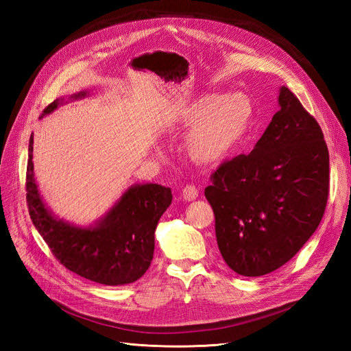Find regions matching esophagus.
<instances>
[{"mask_svg":"<svg viewBox=\"0 0 351 351\" xmlns=\"http://www.w3.org/2000/svg\"><path fill=\"white\" fill-rule=\"evenodd\" d=\"M181 196L185 200H195L199 196V190L195 187V185L189 184V185H185V187L182 189Z\"/></svg>","mask_w":351,"mask_h":351,"instance_id":"esophagus-1","label":"esophagus"}]
</instances>
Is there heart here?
Returning <instances> with one entry per match:
<instances>
[{
	"label": "heart",
	"mask_w": 351,
	"mask_h": 351,
	"mask_svg": "<svg viewBox=\"0 0 351 351\" xmlns=\"http://www.w3.org/2000/svg\"><path fill=\"white\" fill-rule=\"evenodd\" d=\"M252 119L247 96L210 93L185 108L182 123L191 126L185 151L199 164H217L232 154L244 137Z\"/></svg>",
	"instance_id": "1"
}]
</instances>
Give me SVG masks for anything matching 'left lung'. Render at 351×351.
Here are the masks:
<instances>
[{"label": "left lung", "mask_w": 351, "mask_h": 351, "mask_svg": "<svg viewBox=\"0 0 351 351\" xmlns=\"http://www.w3.org/2000/svg\"><path fill=\"white\" fill-rule=\"evenodd\" d=\"M279 106L253 151L221 162L205 189L223 259L250 278L278 270L303 247L329 196L322 128L288 87Z\"/></svg>", "instance_id": "left-lung-1"}]
</instances>
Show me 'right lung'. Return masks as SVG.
Listing matches in <instances>:
<instances>
[{"mask_svg": "<svg viewBox=\"0 0 351 351\" xmlns=\"http://www.w3.org/2000/svg\"><path fill=\"white\" fill-rule=\"evenodd\" d=\"M86 92L71 96L84 98ZM56 99L42 116L54 111ZM27 205L29 217L52 255L84 279L102 285H125L140 279L154 258L155 228L171 204V190L158 184L134 185L123 193L98 225L77 228L57 220L42 202L33 173V136L28 145Z\"/></svg>", "mask_w": 351, "mask_h": 351, "instance_id": "add662e5", "label": "right lung"}]
</instances>
